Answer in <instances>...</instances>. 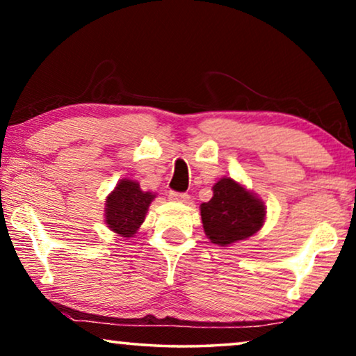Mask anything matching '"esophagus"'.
I'll list each match as a JSON object with an SVG mask.
<instances>
[{
  "label": "esophagus",
  "mask_w": 356,
  "mask_h": 356,
  "mask_svg": "<svg viewBox=\"0 0 356 356\" xmlns=\"http://www.w3.org/2000/svg\"><path fill=\"white\" fill-rule=\"evenodd\" d=\"M169 198H171L172 202H179V203H188L190 202V195L188 193L171 192V193H169Z\"/></svg>",
  "instance_id": "34e87169"
}]
</instances>
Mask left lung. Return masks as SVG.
Masks as SVG:
<instances>
[{
    "label": "left lung",
    "instance_id": "1",
    "mask_svg": "<svg viewBox=\"0 0 356 356\" xmlns=\"http://www.w3.org/2000/svg\"><path fill=\"white\" fill-rule=\"evenodd\" d=\"M207 237L219 247L247 240L266 221V204L257 193L232 177L213 185V198L200 204Z\"/></svg>",
    "mask_w": 356,
    "mask_h": 356
}]
</instances>
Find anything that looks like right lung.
<instances>
[{
  "instance_id": "right-lung-1",
  "label": "right lung",
  "mask_w": 356,
  "mask_h": 356,
  "mask_svg": "<svg viewBox=\"0 0 356 356\" xmlns=\"http://www.w3.org/2000/svg\"><path fill=\"white\" fill-rule=\"evenodd\" d=\"M156 193L145 192L137 180L121 179L106 197L104 224L121 237H134L147 216Z\"/></svg>"
}]
</instances>
